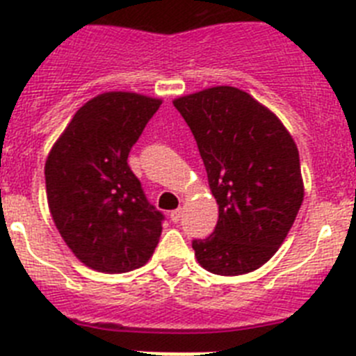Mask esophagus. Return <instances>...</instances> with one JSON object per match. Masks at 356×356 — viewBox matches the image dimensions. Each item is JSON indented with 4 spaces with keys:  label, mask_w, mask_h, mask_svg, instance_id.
I'll use <instances>...</instances> for the list:
<instances>
[{
    "label": "esophagus",
    "mask_w": 356,
    "mask_h": 356,
    "mask_svg": "<svg viewBox=\"0 0 356 356\" xmlns=\"http://www.w3.org/2000/svg\"><path fill=\"white\" fill-rule=\"evenodd\" d=\"M181 213H184V210H181V209H176V210H172L171 213H169V217H171V221H172V222H178V221H180Z\"/></svg>",
    "instance_id": "obj_1"
}]
</instances>
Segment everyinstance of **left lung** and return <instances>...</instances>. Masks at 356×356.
Masks as SVG:
<instances>
[{"label": "left lung", "mask_w": 356, "mask_h": 356, "mask_svg": "<svg viewBox=\"0 0 356 356\" xmlns=\"http://www.w3.org/2000/svg\"><path fill=\"white\" fill-rule=\"evenodd\" d=\"M205 163L219 219L194 241L203 269L238 276L262 267L284 244L303 203L300 153L275 112L251 94L217 85L176 97Z\"/></svg>", "instance_id": "obj_1"}]
</instances>
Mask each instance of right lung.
I'll return each mask as SVG.
<instances>
[{
	"mask_svg": "<svg viewBox=\"0 0 356 356\" xmlns=\"http://www.w3.org/2000/svg\"><path fill=\"white\" fill-rule=\"evenodd\" d=\"M160 105L137 92L99 94L78 108L46 159L53 222L94 271L143 267L159 244L163 216L147 203L128 153Z\"/></svg>",
	"mask_w": 356,
	"mask_h": 356,
	"instance_id": "obj_1",
	"label": "right lung"
}]
</instances>
